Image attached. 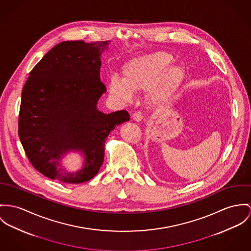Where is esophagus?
<instances>
[{
	"mask_svg": "<svg viewBox=\"0 0 251 251\" xmlns=\"http://www.w3.org/2000/svg\"><path fill=\"white\" fill-rule=\"evenodd\" d=\"M132 116H133V119L137 122L141 121V119H142V114L140 112H135Z\"/></svg>",
	"mask_w": 251,
	"mask_h": 251,
	"instance_id": "34e87169",
	"label": "esophagus"
}]
</instances>
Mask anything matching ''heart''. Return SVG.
I'll use <instances>...</instances> for the list:
<instances>
[{
  "label": "heart",
  "mask_w": 251,
  "mask_h": 251,
  "mask_svg": "<svg viewBox=\"0 0 251 251\" xmlns=\"http://www.w3.org/2000/svg\"><path fill=\"white\" fill-rule=\"evenodd\" d=\"M173 61V56L164 51L130 60L122 68L123 78H111V96L118 101L128 102L134 92L148 90L154 103H166L182 74L180 67L171 65Z\"/></svg>",
  "instance_id": "obj_1"
}]
</instances>
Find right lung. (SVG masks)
Listing matches in <instances>:
<instances>
[{
    "label": "right lung",
    "instance_id": "right-lung-1",
    "mask_svg": "<svg viewBox=\"0 0 251 251\" xmlns=\"http://www.w3.org/2000/svg\"><path fill=\"white\" fill-rule=\"evenodd\" d=\"M108 44L59 43L32 69L23 88L20 140L33 167L49 178L75 184L93 178L104 161L107 136L130 119L124 110L106 115L97 109L107 91L99 75ZM70 151L84 156L76 173L65 172L60 164Z\"/></svg>",
    "mask_w": 251,
    "mask_h": 251
}]
</instances>
